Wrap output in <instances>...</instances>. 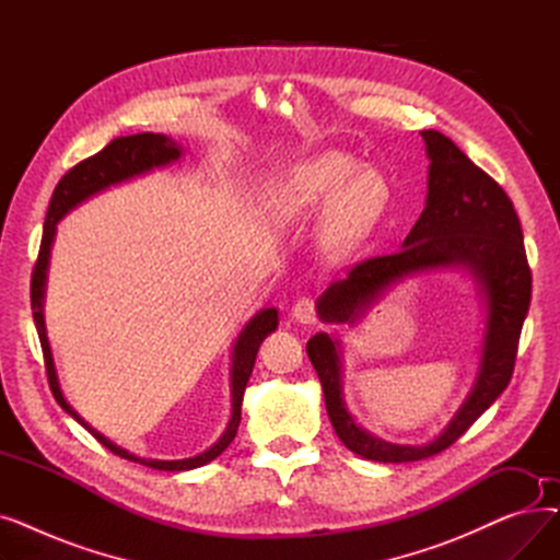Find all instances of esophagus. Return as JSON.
Masks as SVG:
<instances>
[{"instance_id":"1","label":"esophagus","mask_w":560,"mask_h":560,"mask_svg":"<svg viewBox=\"0 0 560 560\" xmlns=\"http://www.w3.org/2000/svg\"><path fill=\"white\" fill-rule=\"evenodd\" d=\"M292 317L302 322V325H315V302L311 298L298 300V304L292 306Z\"/></svg>"}]
</instances>
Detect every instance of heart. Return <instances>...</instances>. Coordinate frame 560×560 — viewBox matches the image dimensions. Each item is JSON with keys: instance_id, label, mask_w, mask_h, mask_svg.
I'll return each instance as SVG.
<instances>
[{"instance_id": "1", "label": "heart", "mask_w": 560, "mask_h": 560, "mask_svg": "<svg viewBox=\"0 0 560 560\" xmlns=\"http://www.w3.org/2000/svg\"><path fill=\"white\" fill-rule=\"evenodd\" d=\"M342 152H325L292 165L268 197V213L279 224L300 222L327 209L319 238L334 256L354 252L388 201V184L374 170Z\"/></svg>"}]
</instances>
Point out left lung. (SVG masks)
Wrapping results in <instances>:
<instances>
[{
	"label": "left lung",
	"mask_w": 560,
	"mask_h": 560,
	"mask_svg": "<svg viewBox=\"0 0 560 560\" xmlns=\"http://www.w3.org/2000/svg\"><path fill=\"white\" fill-rule=\"evenodd\" d=\"M429 156L427 206L390 256L368 258L334 281L317 300V313L329 325H354L397 281L418 272L465 268L486 300V334L477 381L454 420L429 445H393L361 429L342 399V351L329 334H315L306 354L319 376L329 420L347 450L378 463H408L440 454L472 427L509 386L524 317L532 304L522 226L513 201L492 176L469 161L440 131H420Z\"/></svg>",
	"instance_id": "left-lung-1"
}]
</instances>
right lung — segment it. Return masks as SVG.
<instances>
[{"label":"right lung","mask_w":560,"mask_h":560,"mask_svg":"<svg viewBox=\"0 0 560 560\" xmlns=\"http://www.w3.org/2000/svg\"><path fill=\"white\" fill-rule=\"evenodd\" d=\"M182 156V144H176L172 138L163 133H136L127 138H115L110 140L104 150L91 159L81 161L74 165L58 186L54 188L47 218H45V229H43V241H40V252L36 268L32 275V311H34V322L38 329L40 347H43V357H45V368H47V378H49V388L54 393V399L58 401L66 413H70L81 427L91 431L100 443L117 454L120 458L154 467V469H165V472H182V469H195L206 463H211L218 458L229 445L231 440L238 433L241 424V406H243V395L247 388L249 374L254 370V361L258 354V347L262 338L272 334L279 325V311L277 308H262L258 311L247 325L241 331L238 340L233 345V357H231V420L220 435L215 445H211L206 452L184 458V460H156V458H140L136 454H129L127 450L113 445L108 438H104L100 431H95L91 424H88L77 410L66 401L61 386H58V376L51 359V347L47 340V329H45V315H43V302H45V283H47V268H49V252L51 243L56 235V224L61 222L72 209L88 197H93L110 186H117L122 182L133 179V176L152 172L154 167H165L174 161H179Z\"/></svg>","instance_id":"add662e5"}]
</instances>
